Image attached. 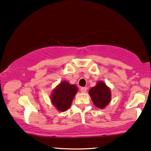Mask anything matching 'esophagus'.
Returning a JSON list of instances; mask_svg holds the SVG:
<instances>
[{"mask_svg":"<svg viewBox=\"0 0 151 151\" xmlns=\"http://www.w3.org/2000/svg\"><path fill=\"white\" fill-rule=\"evenodd\" d=\"M80 91L82 93H84L86 91V87H81L80 88Z\"/></svg>","mask_w":151,"mask_h":151,"instance_id":"1","label":"esophagus"}]
</instances>
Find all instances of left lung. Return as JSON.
Instances as JSON below:
<instances>
[{
  "instance_id": "left-lung-1",
  "label": "left lung",
  "mask_w": 151,
  "mask_h": 151,
  "mask_svg": "<svg viewBox=\"0 0 151 151\" xmlns=\"http://www.w3.org/2000/svg\"><path fill=\"white\" fill-rule=\"evenodd\" d=\"M89 94L93 104L101 109L106 107L111 100L110 88L102 81H99L96 86L89 89Z\"/></svg>"
}]
</instances>
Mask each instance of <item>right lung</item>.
Masks as SVG:
<instances>
[{
    "instance_id": "add662e5",
    "label": "right lung",
    "mask_w": 151,
    "mask_h": 151,
    "mask_svg": "<svg viewBox=\"0 0 151 151\" xmlns=\"http://www.w3.org/2000/svg\"><path fill=\"white\" fill-rule=\"evenodd\" d=\"M78 88L67 81H62L54 89L50 100L54 106L59 111H65L70 107Z\"/></svg>"
}]
</instances>
